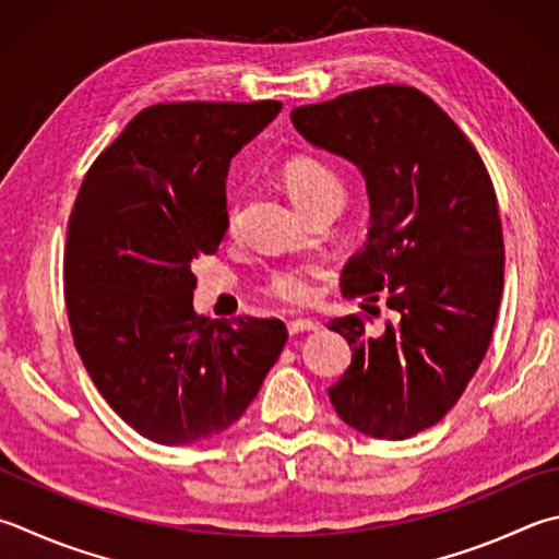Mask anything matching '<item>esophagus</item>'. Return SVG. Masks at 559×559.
<instances>
[{"label":"esophagus","mask_w":559,"mask_h":559,"mask_svg":"<svg viewBox=\"0 0 559 559\" xmlns=\"http://www.w3.org/2000/svg\"><path fill=\"white\" fill-rule=\"evenodd\" d=\"M287 329H289V333L316 331V329H319V321H313V319H292V321L287 323Z\"/></svg>","instance_id":"1"}]
</instances>
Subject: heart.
Returning a JSON list of instances; mask_svg holds the SVG:
<instances>
[{
  "label": "heart",
  "mask_w": 559,
  "mask_h": 559,
  "mask_svg": "<svg viewBox=\"0 0 559 559\" xmlns=\"http://www.w3.org/2000/svg\"><path fill=\"white\" fill-rule=\"evenodd\" d=\"M282 182L287 187L294 204L307 209L325 202V199H343L345 189L341 177L335 175L333 167L325 165L319 157L311 155H294L282 165ZM234 221V212H230ZM321 277L319 265H289L272 272L267 282L262 284V292L270 299L292 304V307H301L316 297V282Z\"/></svg>",
  "instance_id": "obj_1"
}]
</instances>
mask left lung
<instances>
[{
  "instance_id": "left-lung-1",
  "label": "left lung",
  "mask_w": 559,
  "mask_h": 559,
  "mask_svg": "<svg viewBox=\"0 0 559 559\" xmlns=\"http://www.w3.org/2000/svg\"><path fill=\"white\" fill-rule=\"evenodd\" d=\"M292 121L365 175L372 226L343 270V294L399 313L382 335L362 313L329 323L353 347L331 404L365 436L411 438L457 404L491 343L503 292L491 177L457 123L406 84L297 107Z\"/></svg>"
}]
</instances>
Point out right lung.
Here are the masks:
<instances>
[{
    "label": "right lung",
    "mask_w": 559,
    "mask_h": 559,
    "mask_svg": "<svg viewBox=\"0 0 559 559\" xmlns=\"http://www.w3.org/2000/svg\"><path fill=\"white\" fill-rule=\"evenodd\" d=\"M280 111L272 99L153 104L84 175L62 258L70 331L99 394L153 443L224 433L287 343L280 319L192 309L194 260L228 228L230 157Z\"/></svg>",
    "instance_id": "add662e5"
}]
</instances>
